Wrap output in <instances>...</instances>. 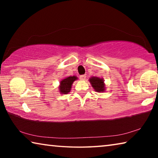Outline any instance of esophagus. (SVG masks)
Listing matches in <instances>:
<instances>
[{"instance_id":"34e87169","label":"esophagus","mask_w":158,"mask_h":158,"mask_svg":"<svg viewBox=\"0 0 158 158\" xmlns=\"http://www.w3.org/2000/svg\"><path fill=\"white\" fill-rule=\"evenodd\" d=\"M85 77H86V76H85V74H83V75H80L79 76V79L81 80H85Z\"/></svg>"}]
</instances>
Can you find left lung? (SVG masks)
<instances>
[{
  "instance_id": "8db88e82",
  "label": "left lung",
  "mask_w": 158,
  "mask_h": 158,
  "mask_svg": "<svg viewBox=\"0 0 158 158\" xmlns=\"http://www.w3.org/2000/svg\"><path fill=\"white\" fill-rule=\"evenodd\" d=\"M89 81L96 92H105V84L104 83L103 79L96 77H92L89 79Z\"/></svg>"
}]
</instances>
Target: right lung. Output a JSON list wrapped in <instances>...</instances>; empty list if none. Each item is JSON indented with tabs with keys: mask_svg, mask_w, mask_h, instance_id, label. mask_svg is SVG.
<instances>
[{
	"mask_svg": "<svg viewBox=\"0 0 158 158\" xmlns=\"http://www.w3.org/2000/svg\"><path fill=\"white\" fill-rule=\"evenodd\" d=\"M77 77L76 76H70L61 80L59 85V91L61 94H68L69 93L72 88L73 82L77 80Z\"/></svg>",
	"mask_w": 158,
	"mask_h": 158,
	"instance_id": "1",
	"label": "right lung"
}]
</instances>
